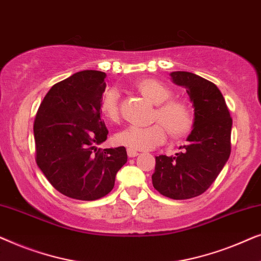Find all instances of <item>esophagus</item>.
Instances as JSON below:
<instances>
[{
    "label": "esophagus",
    "mask_w": 261,
    "mask_h": 261,
    "mask_svg": "<svg viewBox=\"0 0 261 261\" xmlns=\"http://www.w3.org/2000/svg\"><path fill=\"white\" fill-rule=\"evenodd\" d=\"M127 154L129 158H134V156H137L139 154V152L137 149H132V148H127Z\"/></svg>",
    "instance_id": "34e87169"
}]
</instances>
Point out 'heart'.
<instances>
[{
  "mask_svg": "<svg viewBox=\"0 0 261 261\" xmlns=\"http://www.w3.org/2000/svg\"><path fill=\"white\" fill-rule=\"evenodd\" d=\"M138 92L156 106L154 120L159 122L151 126H128L115 135L117 145L132 149L146 151L162 145L170 137L180 139L191 133L195 126V116L187 103L172 97V90L162 81L155 78H144L134 84ZM119 91L107 89L99 99V112L107 120L119 119Z\"/></svg>",
  "mask_w": 261,
  "mask_h": 261,
  "instance_id": "obj_1",
  "label": "heart"
}]
</instances>
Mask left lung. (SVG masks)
<instances>
[{
  "label": "left lung",
  "mask_w": 261,
  "mask_h": 261,
  "mask_svg": "<svg viewBox=\"0 0 261 261\" xmlns=\"http://www.w3.org/2000/svg\"><path fill=\"white\" fill-rule=\"evenodd\" d=\"M171 77L187 89L195 108V126L183 152L155 156L152 183L165 197L189 199L208 190L227 163L233 121L222 94L212 82L185 71H176Z\"/></svg>",
  "instance_id": "1"
}]
</instances>
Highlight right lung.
Instances as JSON below:
<instances>
[{
	"label": "right lung",
	"mask_w": 261,
	"mask_h": 261,
	"mask_svg": "<svg viewBox=\"0 0 261 261\" xmlns=\"http://www.w3.org/2000/svg\"><path fill=\"white\" fill-rule=\"evenodd\" d=\"M107 74L85 70L60 81L42 99L34 120L35 162L53 188L66 197L95 201L113 190L127 163L123 146L96 148L107 140L99 99Z\"/></svg>",
	"instance_id": "obj_1"
}]
</instances>
